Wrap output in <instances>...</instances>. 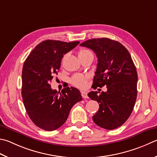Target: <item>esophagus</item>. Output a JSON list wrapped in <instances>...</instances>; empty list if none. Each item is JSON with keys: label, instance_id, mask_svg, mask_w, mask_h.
Masks as SVG:
<instances>
[{"label": "esophagus", "instance_id": "obj_1", "mask_svg": "<svg viewBox=\"0 0 157 157\" xmlns=\"http://www.w3.org/2000/svg\"><path fill=\"white\" fill-rule=\"evenodd\" d=\"M81 94H82V98H83L84 99H87V98H88L87 93L86 92V91H84V90H82V91H81Z\"/></svg>", "mask_w": 157, "mask_h": 157}]
</instances>
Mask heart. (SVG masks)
Segmentation results:
<instances>
[{"label":"heart","instance_id":"b5f03b06","mask_svg":"<svg viewBox=\"0 0 157 157\" xmlns=\"http://www.w3.org/2000/svg\"><path fill=\"white\" fill-rule=\"evenodd\" d=\"M91 53L89 50L82 49L79 51L78 56H82L84 55H86V54ZM71 82L72 84L74 86L79 88H84L86 86V78L84 77V75H80V74H77V75H74L72 78L71 79Z\"/></svg>","mask_w":157,"mask_h":157}]
</instances>
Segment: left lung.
<instances>
[{"label": "left lung", "mask_w": 157, "mask_h": 157, "mask_svg": "<svg viewBox=\"0 0 157 157\" xmlns=\"http://www.w3.org/2000/svg\"><path fill=\"white\" fill-rule=\"evenodd\" d=\"M80 46L92 49L98 58L92 87L107 88L99 95L88 94L99 105L93 120L104 129H115L131 115L137 95V73L130 54L123 44L107 38L88 40Z\"/></svg>", "instance_id": "left-lung-1"}]
</instances>
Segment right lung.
<instances>
[{
	"instance_id": "right-lung-1",
	"label": "right lung",
	"mask_w": 157,
	"mask_h": 157,
	"mask_svg": "<svg viewBox=\"0 0 157 157\" xmlns=\"http://www.w3.org/2000/svg\"><path fill=\"white\" fill-rule=\"evenodd\" d=\"M79 43L44 40L34 48L24 62L22 101L31 120L41 129L53 131L62 126L71 108L82 99L76 88L67 87L58 92L50 84L53 76L58 75L64 54Z\"/></svg>"
}]
</instances>
